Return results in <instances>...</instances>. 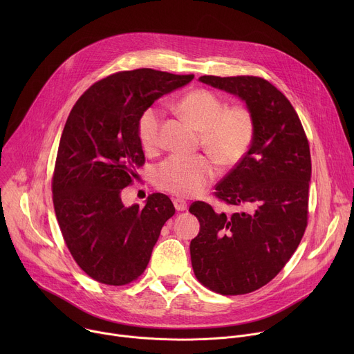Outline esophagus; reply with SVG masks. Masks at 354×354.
Returning <instances> with one entry per match:
<instances>
[{"mask_svg": "<svg viewBox=\"0 0 354 354\" xmlns=\"http://www.w3.org/2000/svg\"><path fill=\"white\" fill-rule=\"evenodd\" d=\"M174 206L178 212H185L187 209V203L182 198H174Z\"/></svg>", "mask_w": 354, "mask_h": 354, "instance_id": "34e87169", "label": "esophagus"}]
</instances>
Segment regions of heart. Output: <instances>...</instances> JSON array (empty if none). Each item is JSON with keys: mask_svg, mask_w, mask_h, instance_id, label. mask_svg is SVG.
<instances>
[{"mask_svg": "<svg viewBox=\"0 0 354 354\" xmlns=\"http://www.w3.org/2000/svg\"><path fill=\"white\" fill-rule=\"evenodd\" d=\"M178 111L200 131V144L214 161L230 168L239 164L255 137V119L243 105L228 106L213 91L198 88L185 93L176 104ZM162 111L151 105L137 120V136L145 151H154L161 144ZM216 168L205 156H171L154 172L158 189L179 197H190L203 192L214 179Z\"/></svg>", "mask_w": 354, "mask_h": 354, "instance_id": "heart-1", "label": "heart"}]
</instances>
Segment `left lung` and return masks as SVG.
Instances as JSON below:
<instances>
[{
    "instance_id": "left-lung-1",
    "label": "left lung",
    "mask_w": 354,
    "mask_h": 354,
    "mask_svg": "<svg viewBox=\"0 0 354 354\" xmlns=\"http://www.w3.org/2000/svg\"><path fill=\"white\" fill-rule=\"evenodd\" d=\"M198 81L245 100L255 119V137L214 192L243 210L216 213L205 201L189 207L200 223L190 242L192 268L212 291L248 294L279 274L306 232L310 144L290 100L269 81L254 75H203Z\"/></svg>"
}]
</instances>
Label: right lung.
<instances>
[{
	"mask_svg": "<svg viewBox=\"0 0 354 354\" xmlns=\"http://www.w3.org/2000/svg\"><path fill=\"white\" fill-rule=\"evenodd\" d=\"M193 77L151 68L115 73L91 85L68 115L52 179L53 205L70 254L99 283L137 280L175 214L167 194H149L141 209L124 207L120 193L145 162L140 113Z\"/></svg>",
	"mask_w": 354,
	"mask_h": 354,
	"instance_id": "obj_1",
	"label": "right lung"
}]
</instances>
